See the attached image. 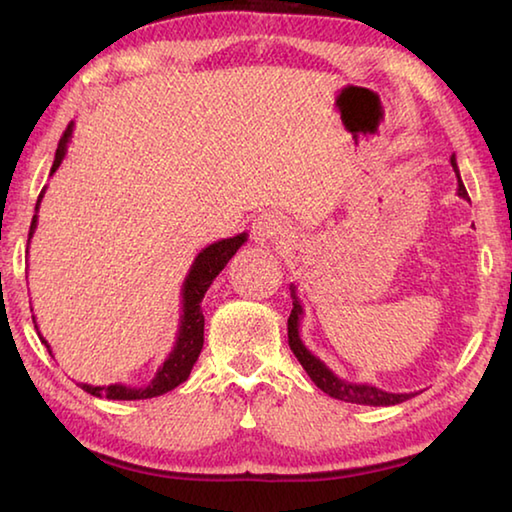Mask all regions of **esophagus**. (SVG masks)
I'll use <instances>...</instances> for the list:
<instances>
[{
  "instance_id": "obj_1",
  "label": "esophagus",
  "mask_w": 512,
  "mask_h": 512,
  "mask_svg": "<svg viewBox=\"0 0 512 512\" xmlns=\"http://www.w3.org/2000/svg\"><path fill=\"white\" fill-rule=\"evenodd\" d=\"M250 230H253V239L259 241V244H271V241L287 235V221L277 212H264L253 219Z\"/></svg>"
}]
</instances>
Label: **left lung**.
Wrapping results in <instances>:
<instances>
[{
	"instance_id": "8db88e82",
	"label": "left lung",
	"mask_w": 512,
	"mask_h": 512,
	"mask_svg": "<svg viewBox=\"0 0 512 512\" xmlns=\"http://www.w3.org/2000/svg\"><path fill=\"white\" fill-rule=\"evenodd\" d=\"M452 167L456 171V178H458V196L465 198V201H470V196L465 192V185L461 180V173H458L456 167V158L452 155ZM291 298H293V309H291V316H289V348L296 354V359L300 361V366L305 368L307 375L311 377V381L320 388V391L327 393L329 397H334V400H343V402H352V404H366V406H393V404H402L406 400H411L415 393H386L381 391L377 386H370V384H352V381H345L341 377H336L332 370H329L323 361L318 357H314L307 350V345L302 343L300 339V318H302V305H300V298L296 293V284H291Z\"/></svg>"
}]
</instances>
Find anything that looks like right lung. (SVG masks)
I'll return each mask as SVG.
<instances>
[{
  "label": "right lung",
  "mask_w": 512,
  "mask_h": 512,
  "mask_svg": "<svg viewBox=\"0 0 512 512\" xmlns=\"http://www.w3.org/2000/svg\"><path fill=\"white\" fill-rule=\"evenodd\" d=\"M72 131H74V121L67 126L63 137H60L56 158H54V164H51L49 176H54L56 169L60 167V162H63L65 153H67V144H69V140H72ZM42 196H45V189H42L38 196L36 214H33L31 230H29V241L33 237V232H36ZM246 239H248L246 232H241V235H237V237L214 241V244L203 248L201 253L196 255L194 264H192V268H189V273L183 282V293H180V296H183V314H180L176 343H173V350L169 352V357L164 359V363L158 368V372H155V377L149 381V384L142 388L126 386V384H110V386L79 384L83 391L94 395V397H108V400H149V397H158V395L169 393L176 386L183 384V381H187L189 372H192L194 363L198 359V354H201V350H203L205 316H203L201 302L205 298L207 289H210V284L214 282V277L223 271L225 264L232 259V255H235L237 250L246 244ZM33 323H36V320H33ZM36 329H38V325H36ZM38 336H40V341L47 345V350L51 354V345L45 341V336H42L40 332H38Z\"/></svg>",
  "instance_id": "obj_1"
}]
</instances>
